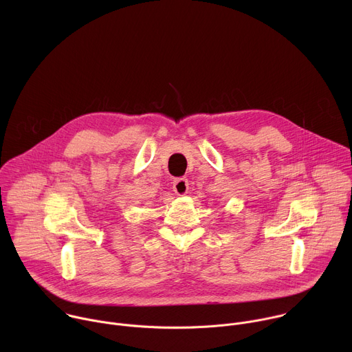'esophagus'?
<instances>
[{
	"label": "esophagus",
	"mask_w": 352,
	"mask_h": 352,
	"mask_svg": "<svg viewBox=\"0 0 352 352\" xmlns=\"http://www.w3.org/2000/svg\"><path fill=\"white\" fill-rule=\"evenodd\" d=\"M188 185H189V184H188V179H186V178H177V179H174V182H173V189H174V192H175L177 195L182 196V195H185V193L188 192V189H189Z\"/></svg>",
	"instance_id": "obj_1"
}]
</instances>
